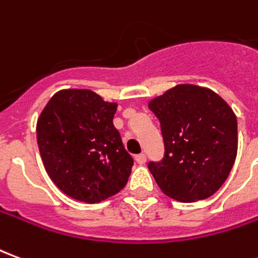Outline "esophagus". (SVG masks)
I'll return each instance as SVG.
<instances>
[{
  "label": "esophagus",
  "mask_w": 258,
  "mask_h": 258,
  "mask_svg": "<svg viewBox=\"0 0 258 258\" xmlns=\"http://www.w3.org/2000/svg\"><path fill=\"white\" fill-rule=\"evenodd\" d=\"M135 162L138 163V164H145L146 156L144 155V153H141V155H137V156H135Z\"/></svg>",
  "instance_id": "1"
}]
</instances>
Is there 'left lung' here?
<instances>
[{
  "mask_svg": "<svg viewBox=\"0 0 258 258\" xmlns=\"http://www.w3.org/2000/svg\"><path fill=\"white\" fill-rule=\"evenodd\" d=\"M148 106L162 127L164 157L149 171L170 198L192 203L207 199L225 182L238 153L236 116L206 87L178 84Z\"/></svg>",
  "mask_w": 258,
  "mask_h": 258,
  "instance_id": "8db88e82",
  "label": "left lung"
}]
</instances>
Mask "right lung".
Returning <instances> with one entry per match:
<instances>
[{
    "label": "right lung",
    "instance_id": "right-lung-1",
    "mask_svg": "<svg viewBox=\"0 0 258 258\" xmlns=\"http://www.w3.org/2000/svg\"><path fill=\"white\" fill-rule=\"evenodd\" d=\"M117 103L91 90H62L37 120V144L49 178L72 199L98 203L128 181L133 157L113 117Z\"/></svg>",
    "mask_w": 258,
    "mask_h": 258
}]
</instances>
